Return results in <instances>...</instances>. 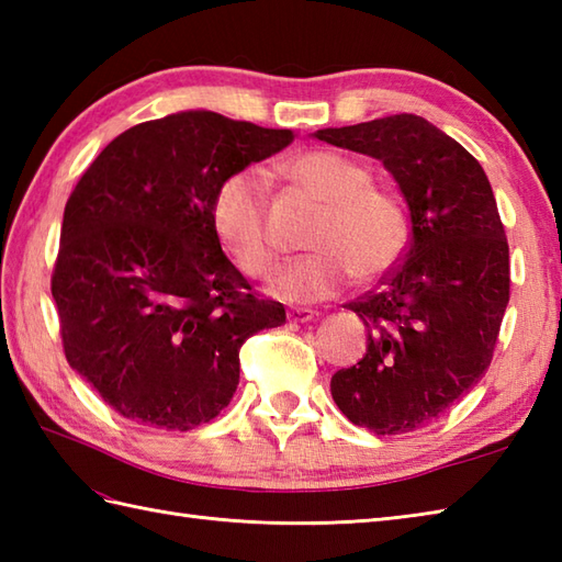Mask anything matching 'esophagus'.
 <instances>
[{
	"label": "esophagus",
	"instance_id": "obj_1",
	"mask_svg": "<svg viewBox=\"0 0 562 562\" xmlns=\"http://www.w3.org/2000/svg\"><path fill=\"white\" fill-rule=\"evenodd\" d=\"M318 314L314 312V308H290L288 312V318L290 324H308V321H314Z\"/></svg>",
	"mask_w": 562,
	"mask_h": 562
}]
</instances>
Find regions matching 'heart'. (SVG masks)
<instances>
[{
  "label": "heart",
  "instance_id": "heart-1",
  "mask_svg": "<svg viewBox=\"0 0 562 562\" xmlns=\"http://www.w3.org/2000/svg\"><path fill=\"white\" fill-rule=\"evenodd\" d=\"M284 176L314 198L321 212L308 234L316 248L290 262L272 280V294L288 302H321L355 280L376 282L398 266L411 241L408 217L389 190L372 183V171L330 149H308L284 164ZM212 229L236 268L266 278L274 268L268 232V183L258 171L232 173L212 200Z\"/></svg>",
  "mask_w": 562,
  "mask_h": 562
}]
</instances>
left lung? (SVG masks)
Segmentation results:
<instances>
[{
  "label": "left lung",
  "mask_w": 562,
  "mask_h": 562,
  "mask_svg": "<svg viewBox=\"0 0 562 562\" xmlns=\"http://www.w3.org/2000/svg\"><path fill=\"white\" fill-rule=\"evenodd\" d=\"M379 159L411 212V244L379 290L345 304L367 355L330 379L333 401L374 435L445 415L491 367L509 302V246L483 166L413 113L314 133Z\"/></svg>",
  "instance_id": "8db88e82"
}]
</instances>
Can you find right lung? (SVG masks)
Listing matches in <instances>:
<instances>
[{"instance_id": "obj_1", "label": "right lung", "mask_w": 562, "mask_h": 562, "mask_svg": "<svg viewBox=\"0 0 562 562\" xmlns=\"http://www.w3.org/2000/svg\"><path fill=\"white\" fill-rule=\"evenodd\" d=\"M294 139L212 111H183L117 135L65 205L53 270L71 369L115 413L193 429L238 386V350L284 324L212 229L217 188Z\"/></svg>"}]
</instances>
